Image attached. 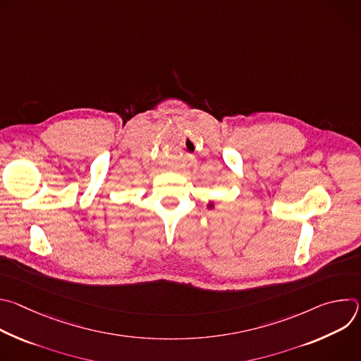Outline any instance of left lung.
<instances>
[{"instance_id":"8db88e82","label":"left lung","mask_w":361,"mask_h":361,"mask_svg":"<svg viewBox=\"0 0 361 361\" xmlns=\"http://www.w3.org/2000/svg\"><path fill=\"white\" fill-rule=\"evenodd\" d=\"M210 207H213V204H210Z\"/></svg>"}]
</instances>
